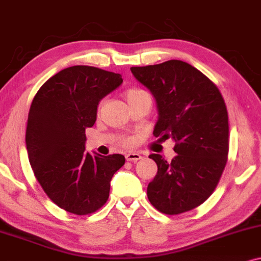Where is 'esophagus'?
<instances>
[{"label":"esophagus","mask_w":261,"mask_h":261,"mask_svg":"<svg viewBox=\"0 0 261 261\" xmlns=\"http://www.w3.org/2000/svg\"><path fill=\"white\" fill-rule=\"evenodd\" d=\"M125 158H126L127 162L136 163L137 161H140V159H142V155H141L140 153H136V152H128L125 154Z\"/></svg>","instance_id":"obj_1"}]
</instances>
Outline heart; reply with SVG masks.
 <instances>
[{
	"instance_id": "b5f03b06",
	"label": "heart",
	"mask_w": 261,
	"mask_h": 261,
	"mask_svg": "<svg viewBox=\"0 0 261 261\" xmlns=\"http://www.w3.org/2000/svg\"><path fill=\"white\" fill-rule=\"evenodd\" d=\"M125 97H126L128 105L133 102H136V100H140V99H149L150 102H152V97L147 91H144L142 89H137V87H134V89H128L126 92H125ZM121 142L124 144H130L131 143V140L130 139H122Z\"/></svg>"
}]
</instances>
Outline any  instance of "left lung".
Listing matches in <instances>:
<instances>
[{
  "label": "left lung",
  "instance_id": "obj_1",
  "mask_svg": "<svg viewBox=\"0 0 261 261\" xmlns=\"http://www.w3.org/2000/svg\"><path fill=\"white\" fill-rule=\"evenodd\" d=\"M131 73L156 100L159 118L153 135L175 141L176 156L166 162L150 154L158 166L147 187L150 204L177 215L192 210L214 192L228 154V115L220 91L186 62L133 67Z\"/></svg>",
  "mask_w": 261,
  "mask_h": 261
}]
</instances>
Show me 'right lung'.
I'll return each mask as SVG.
<instances>
[{"instance_id":"add662e5","label":"right lung","mask_w":261,"mask_h":261,"mask_svg":"<svg viewBox=\"0 0 261 261\" xmlns=\"http://www.w3.org/2000/svg\"><path fill=\"white\" fill-rule=\"evenodd\" d=\"M122 83L121 75L74 65L49 77L28 115V155L48 198L76 215L95 213L108 200L111 180L125 164L121 154L85 152V128L93 126L99 100Z\"/></svg>"}]
</instances>
